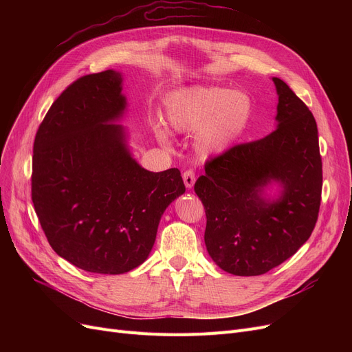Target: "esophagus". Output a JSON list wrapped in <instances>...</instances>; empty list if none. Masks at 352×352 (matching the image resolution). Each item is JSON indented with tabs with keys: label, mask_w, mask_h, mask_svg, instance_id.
<instances>
[{
	"label": "esophagus",
	"mask_w": 352,
	"mask_h": 352,
	"mask_svg": "<svg viewBox=\"0 0 352 352\" xmlns=\"http://www.w3.org/2000/svg\"><path fill=\"white\" fill-rule=\"evenodd\" d=\"M182 179H184V184H186L187 188H192L195 184V173L192 170H186L182 174Z\"/></svg>",
	"instance_id": "esophagus-1"
}]
</instances>
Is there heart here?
<instances>
[{
	"label": "heart",
	"mask_w": 352,
	"mask_h": 352,
	"mask_svg": "<svg viewBox=\"0 0 352 352\" xmlns=\"http://www.w3.org/2000/svg\"><path fill=\"white\" fill-rule=\"evenodd\" d=\"M252 116L251 98L239 91L227 88H191L182 91L166 113L175 133H194L197 151L204 155L221 154L244 134ZM165 141L162 129L157 131Z\"/></svg>",
	"instance_id": "1"
}]
</instances>
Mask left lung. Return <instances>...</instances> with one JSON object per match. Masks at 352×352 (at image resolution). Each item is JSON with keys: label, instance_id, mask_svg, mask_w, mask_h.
Returning a JSON list of instances; mask_svg holds the SVG:
<instances>
[{"label": "left lung", "instance_id": "8db88e82", "mask_svg": "<svg viewBox=\"0 0 352 352\" xmlns=\"http://www.w3.org/2000/svg\"><path fill=\"white\" fill-rule=\"evenodd\" d=\"M272 81L278 94L275 131L207 161L194 186L207 215V251L221 270L239 276L265 274L288 260L305 244L320 212L316 118L283 80ZM271 180L283 192L270 201L262 188Z\"/></svg>", "mask_w": 352, "mask_h": 352}]
</instances>
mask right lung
Returning a JSON list of instances; mask_svg holds the SVG:
<instances>
[{
  "instance_id": "obj_1",
  "label": "right lung",
  "mask_w": 352,
  "mask_h": 352,
  "mask_svg": "<svg viewBox=\"0 0 352 352\" xmlns=\"http://www.w3.org/2000/svg\"><path fill=\"white\" fill-rule=\"evenodd\" d=\"M122 76L68 85L34 140L31 197L51 248L84 271L124 274L155 243L161 215L186 192L178 168L151 173L131 157L121 118Z\"/></svg>"
}]
</instances>
